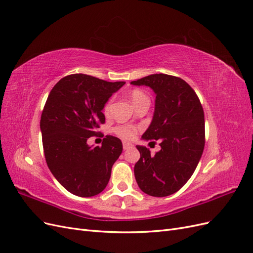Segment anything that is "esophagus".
<instances>
[{"label":"esophagus","instance_id":"esophagus-1","mask_svg":"<svg viewBox=\"0 0 253 253\" xmlns=\"http://www.w3.org/2000/svg\"><path fill=\"white\" fill-rule=\"evenodd\" d=\"M122 145H124V150L126 151V150H128V149H131L132 147H133V144L132 143H128V142H124V144H122Z\"/></svg>","mask_w":253,"mask_h":253}]
</instances>
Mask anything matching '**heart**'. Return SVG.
I'll use <instances>...</instances> for the list:
<instances>
[{
    "mask_svg": "<svg viewBox=\"0 0 253 253\" xmlns=\"http://www.w3.org/2000/svg\"><path fill=\"white\" fill-rule=\"evenodd\" d=\"M129 99L133 103V105L135 106L137 103H139L143 100H148V97L145 95L142 90L139 89H135L133 90L131 95H129ZM110 112V104L108 103L104 106V113L109 114ZM135 132L136 129L135 127L131 126H120L115 128V133H116L121 138H124L126 140H131L134 138L135 136Z\"/></svg>",
    "mask_w": 253,
    "mask_h": 253,
    "instance_id": "obj_1",
    "label": "heart"
}]
</instances>
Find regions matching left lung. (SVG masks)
Returning a JSON list of instances; mask_svg holds the SVG:
<instances>
[{
    "mask_svg": "<svg viewBox=\"0 0 253 253\" xmlns=\"http://www.w3.org/2000/svg\"><path fill=\"white\" fill-rule=\"evenodd\" d=\"M154 91L155 109L142 140H160V151L151 155L136 145L140 158L134 167L137 183L145 194L169 196L185 185L200 163L205 147L204 110L195 91L178 77L153 74L132 81Z\"/></svg>",
    "mask_w": 253,
    "mask_h": 253,
    "instance_id": "obj_1",
    "label": "left lung"
}]
</instances>
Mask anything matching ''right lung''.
Returning <instances> with one entry per match:
<instances>
[{"label": "right lung", "mask_w": 253, "mask_h": 253, "mask_svg": "<svg viewBox=\"0 0 253 253\" xmlns=\"http://www.w3.org/2000/svg\"><path fill=\"white\" fill-rule=\"evenodd\" d=\"M125 83L74 74L61 79L47 97L40 121L45 159L60 185L74 195L95 196L108 185L122 142L111 135L101 147L86 142L104 124L105 103Z\"/></svg>", "instance_id": "1"}]
</instances>
